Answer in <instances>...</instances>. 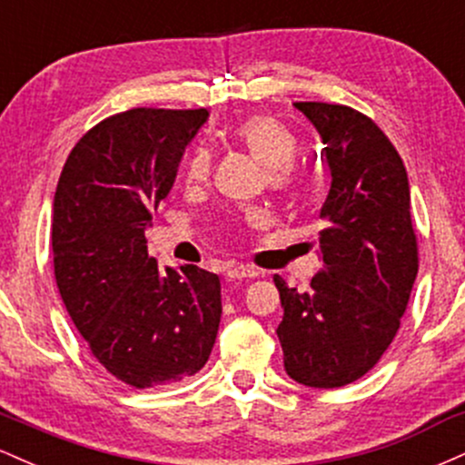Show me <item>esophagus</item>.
Wrapping results in <instances>:
<instances>
[{
	"label": "esophagus",
	"mask_w": 465,
	"mask_h": 465,
	"mask_svg": "<svg viewBox=\"0 0 465 465\" xmlns=\"http://www.w3.org/2000/svg\"><path fill=\"white\" fill-rule=\"evenodd\" d=\"M227 280H251V277H258L260 271L258 269H251V266L244 264H236L232 269H227Z\"/></svg>",
	"instance_id": "esophagus-1"
}]
</instances>
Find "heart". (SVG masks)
<instances>
[{
    "instance_id": "1",
    "label": "heart",
    "mask_w": 465,
    "mask_h": 465,
    "mask_svg": "<svg viewBox=\"0 0 465 465\" xmlns=\"http://www.w3.org/2000/svg\"><path fill=\"white\" fill-rule=\"evenodd\" d=\"M232 140L242 146L251 157L266 165V181L277 192H288L295 185L291 163L295 159L297 142L292 133L269 115H251L238 122L232 129ZM212 173V154L207 148H194L185 162V177L190 183H203ZM240 221L258 225L262 214L258 210H247Z\"/></svg>"
}]
</instances>
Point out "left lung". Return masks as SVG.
Returning a JSON list of instances; mask_svg holds the SVG:
<instances>
[{"mask_svg": "<svg viewBox=\"0 0 465 465\" xmlns=\"http://www.w3.org/2000/svg\"><path fill=\"white\" fill-rule=\"evenodd\" d=\"M323 142L332 174L322 207V271L311 291L273 277L284 317V367L306 387L359 381L400 328L418 275L407 168L371 117L345 104L295 103Z\"/></svg>", "mask_w": 465, "mask_h": 465, "instance_id": "obj_1", "label": "left lung"}]
</instances>
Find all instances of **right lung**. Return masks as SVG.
I'll list each match as a JSON object with an SVG mask.
<instances>
[{"label":"right lung","instance_id":"1","mask_svg":"<svg viewBox=\"0 0 465 465\" xmlns=\"http://www.w3.org/2000/svg\"><path fill=\"white\" fill-rule=\"evenodd\" d=\"M205 109H131L84 133L54 194V277L95 361L135 389L174 385L210 359L221 280L159 269L143 232L168 196Z\"/></svg>","mask_w":465,"mask_h":465}]
</instances>
